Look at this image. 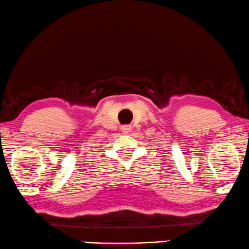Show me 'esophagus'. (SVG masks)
Listing matches in <instances>:
<instances>
[{"label":"esophagus","mask_w":249,"mask_h":249,"mask_svg":"<svg viewBox=\"0 0 249 249\" xmlns=\"http://www.w3.org/2000/svg\"><path fill=\"white\" fill-rule=\"evenodd\" d=\"M122 130H124V133H128V131L130 130V125H124V127H122Z\"/></svg>","instance_id":"obj_1"}]
</instances>
